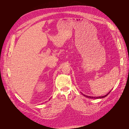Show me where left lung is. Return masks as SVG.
Wrapping results in <instances>:
<instances>
[{
	"mask_svg": "<svg viewBox=\"0 0 129 129\" xmlns=\"http://www.w3.org/2000/svg\"><path fill=\"white\" fill-rule=\"evenodd\" d=\"M110 92H111V91H110L108 93V94H107L106 95H104V96H96V97H95V96H88V95H84V94H83V95H84L85 97H86V98H90V99H102V98H104L105 97H106V96H107L108 94H109V93Z\"/></svg>",
	"mask_w": 129,
	"mask_h": 129,
	"instance_id": "1",
	"label": "left lung"
}]
</instances>
